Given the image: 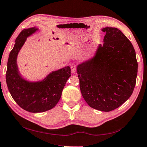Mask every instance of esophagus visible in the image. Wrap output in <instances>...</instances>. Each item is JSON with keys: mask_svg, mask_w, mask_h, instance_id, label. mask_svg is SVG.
Segmentation results:
<instances>
[{"mask_svg": "<svg viewBox=\"0 0 147 147\" xmlns=\"http://www.w3.org/2000/svg\"><path fill=\"white\" fill-rule=\"evenodd\" d=\"M76 67H77V65H76V63H74L71 64V69L72 73H76Z\"/></svg>", "mask_w": 147, "mask_h": 147, "instance_id": "34e87169", "label": "esophagus"}]
</instances>
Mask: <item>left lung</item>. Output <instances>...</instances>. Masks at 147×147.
Returning a JSON list of instances; mask_svg holds the SVG:
<instances>
[{"mask_svg":"<svg viewBox=\"0 0 147 147\" xmlns=\"http://www.w3.org/2000/svg\"><path fill=\"white\" fill-rule=\"evenodd\" d=\"M96 54L77 67L80 89L89 106L109 112L126 101L136 84L137 64L131 42L115 27H105Z\"/></svg>","mask_w":147,"mask_h":147,"instance_id":"1","label":"left lung"}]
</instances>
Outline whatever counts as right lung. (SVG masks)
Segmentation results:
<instances>
[{
    "label": "right lung",
    "instance_id": "1",
    "mask_svg": "<svg viewBox=\"0 0 147 147\" xmlns=\"http://www.w3.org/2000/svg\"><path fill=\"white\" fill-rule=\"evenodd\" d=\"M36 30L34 27L23 29L16 38L9 55L6 74L7 86L13 100L23 109L34 113L47 111L56 105L71 73L68 66L52 72L41 82H29L21 77L16 63L18 53L27 37Z\"/></svg>",
    "mask_w": 147,
    "mask_h": 147
}]
</instances>
